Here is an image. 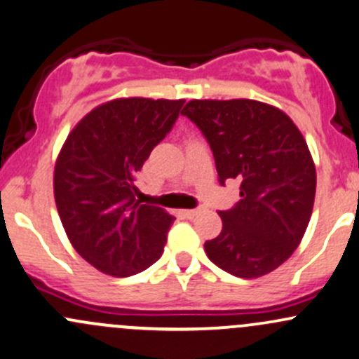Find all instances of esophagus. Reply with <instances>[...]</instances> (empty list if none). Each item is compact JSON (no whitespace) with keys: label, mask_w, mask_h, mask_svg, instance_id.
Masks as SVG:
<instances>
[{"label":"esophagus","mask_w":359,"mask_h":359,"mask_svg":"<svg viewBox=\"0 0 359 359\" xmlns=\"http://www.w3.org/2000/svg\"><path fill=\"white\" fill-rule=\"evenodd\" d=\"M200 212H201V208H191V210H183L181 213H183V215L187 217V219H195V217L198 215Z\"/></svg>","instance_id":"1"}]
</instances>
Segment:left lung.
<instances>
[{"label":"left lung","instance_id":"left-lung-1","mask_svg":"<svg viewBox=\"0 0 359 359\" xmlns=\"http://www.w3.org/2000/svg\"><path fill=\"white\" fill-rule=\"evenodd\" d=\"M181 114L203 132L220 183L241 180V200L219 212L208 259L237 278H259L299 248L316 198V164L293 120L256 100H191Z\"/></svg>","mask_w":359,"mask_h":359}]
</instances>
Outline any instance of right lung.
I'll use <instances>...</instances> for the list:
<instances>
[{"mask_svg":"<svg viewBox=\"0 0 359 359\" xmlns=\"http://www.w3.org/2000/svg\"><path fill=\"white\" fill-rule=\"evenodd\" d=\"M184 100L116 98L84 115L54 169L67 239L104 275L123 278L159 259L175 217L135 200L134 176L175 126Z\"/></svg>","mask_w":359,"mask_h":359,"instance_id":"obj_1","label":"right lung"}]
</instances>
